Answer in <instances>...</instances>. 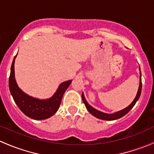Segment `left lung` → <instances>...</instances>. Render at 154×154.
I'll use <instances>...</instances> for the list:
<instances>
[{"label":"left lung","instance_id":"left-lung-1","mask_svg":"<svg viewBox=\"0 0 154 154\" xmlns=\"http://www.w3.org/2000/svg\"><path fill=\"white\" fill-rule=\"evenodd\" d=\"M141 92H142V79H141V72H140V87H139V90H138V92H137V96H136V97H135V99H134V101L132 102L131 104L129 106H128L127 108H125V109L122 110V111H118V112L114 113V114H106V113H103V112H101V111H97V110H96L95 108H92L91 106H89V105L88 104V103L86 102V100H85L83 94H82V101H83L84 104H85V107H86L87 110L89 111L92 115L96 116V117L98 118V119H103V120H115V119H119V118L122 117V116L125 115V114H127L128 113L129 111L132 109L133 107L134 106V105L136 104V103L137 102V100H138L139 98H140V94H141Z\"/></svg>","mask_w":154,"mask_h":154}]
</instances>
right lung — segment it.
Returning a JSON list of instances; mask_svg holds the SVG:
<instances>
[{
    "mask_svg": "<svg viewBox=\"0 0 154 154\" xmlns=\"http://www.w3.org/2000/svg\"><path fill=\"white\" fill-rule=\"evenodd\" d=\"M11 66L10 76L9 79V86L14 102L25 115L34 119H45L50 117L57 112L61 103L63 96L72 80H68L60 85L54 96L48 100H40L26 94L17 86L14 79V59Z\"/></svg>",
    "mask_w": 154,
    "mask_h": 154,
    "instance_id": "obj_1",
    "label": "right lung"
}]
</instances>
